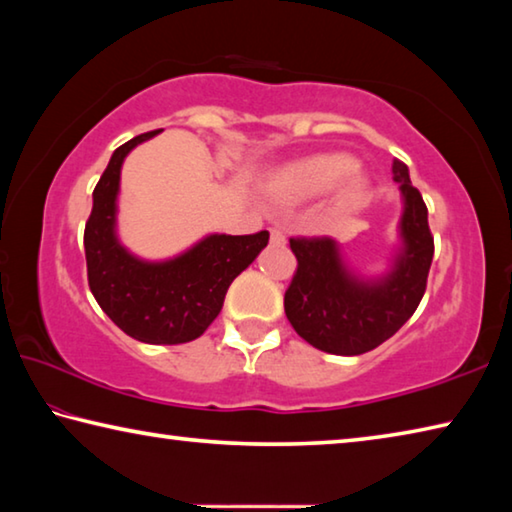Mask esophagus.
I'll use <instances>...</instances> for the list:
<instances>
[{
	"mask_svg": "<svg viewBox=\"0 0 512 512\" xmlns=\"http://www.w3.org/2000/svg\"><path fill=\"white\" fill-rule=\"evenodd\" d=\"M271 244L273 246H284V244H287V237H284L282 230L271 228Z\"/></svg>",
	"mask_w": 512,
	"mask_h": 512,
	"instance_id": "34e87169",
	"label": "esophagus"
}]
</instances>
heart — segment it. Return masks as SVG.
Instances as JSON below:
<instances>
[{"mask_svg":"<svg viewBox=\"0 0 512 512\" xmlns=\"http://www.w3.org/2000/svg\"><path fill=\"white\" fill-rule=\"evenodd\" d=\"M268 192L282 203H307L332 192L334 214H352L366 201L370 178L348 153H316L284 164L268 180Z\"/></svg>","mask_w":512,"mask_h":512,"instance_id":"heart-1","label":"heart"}]
</instances>
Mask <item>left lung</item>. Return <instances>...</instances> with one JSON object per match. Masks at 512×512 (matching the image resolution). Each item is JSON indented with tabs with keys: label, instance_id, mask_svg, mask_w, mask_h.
<instances>
[{
	"label": "left lung",
	"instance_id": "8db88e82",
	"mask_svg": "<svg viewBox=\"0 0 512 512\" xmlns=\"http://www.w3.org/2000/svg\"><path fill=\"white\" fill-rule=\"evenodd\" d=\"M400 185L402 216L388 268L363 275L348 264L332 237L291 239L298 271L284 293L289 323L314 348L354 357L375 350L418 309L433 259L427 205L411 185L409 167L393 162Z\"/></svg>",
	"mask_w": 512,
	"mask_h": 512
}]
</instances>
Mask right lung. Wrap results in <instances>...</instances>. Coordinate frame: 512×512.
Returning <instances> with one entry per match:
<instances>
[{"mask_svg": "<svg viewBox=\"0 0 512 512\" xmlns=\"http://www.w3.org/2000/svg\"><path fill=\"white\" fill-rule=\"evenodd\" d=\"M158 133L137 135L112 153L94 187L83 244L90 291L112 323L135 341L178 345L198 339L219 316L232 280L266 248L268 232H214L169 259L131 253L117 235L121 164L137 144Z\"/></svg>", "mask_w": 512, "mask_h": 512, "instance_id": "1", "label": "right lung"}]
</instances>
